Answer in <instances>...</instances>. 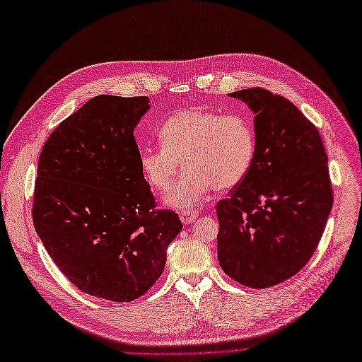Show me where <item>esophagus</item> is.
Returning a JSON list of instances; mask_svg holds the SVG:
<instances>
[{"label":"esophagus","instance_id":"obj_1","mask_svg":"<svg viewBox=\"0 0 362 362\" xmlns=\"http://www.w3.org/2000/svg\"><path fill=\"white\" fill-rule=\"evenodd\" d=\"M198 218V212L197 211H183L180 214V221L183 224H191Z\"/></svg>","mask_w":362,"mask_h":362}]
</instances>
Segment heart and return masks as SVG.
Segmentation results:
<instances>
[{
    "label": "heart",
    "instance_id": "1",
    "mask_svg": "<svg viewBox=\"0 0 362 362\" xmlns=\"http://www.w3.org/2000/svg\"><path fill=\"white\" fill-rule=\"evenodd\" d=\"M162 146L141 151L139 165L148 183L164 191L182 168L188 170L168 191L165 200L176 207L195 206L215 188L238 186L252 168L257 153V134L242 114L183 108L160 124Z\"/></svg>",
    "mask_w": 362,
    "mask_h": 362
}]
</instances>
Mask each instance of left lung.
Returning a JSON list of instances; mask_svg holds the SVG:
<instances>
[{"label": "left lung", "instance_id": "1", "mask_svg": "<svg viewBox=\"0 0 362 362\" xmlns=\"http://www.w3.org/2000/svg\"><path fill=\"white\" fill-rule=\"evenodd\" d=\"M255 112L252 168L216 203L218 260L235 281L266 288L286 281L316 251L334 194L322 138L288 99L252 87L230 93Z\"/></svg>", "mask_w": 362, "mask_h": 362}]
</instances>
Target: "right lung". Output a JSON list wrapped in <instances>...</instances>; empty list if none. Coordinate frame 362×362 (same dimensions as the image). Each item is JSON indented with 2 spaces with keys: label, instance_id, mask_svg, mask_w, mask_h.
I'll return each instance as SVG.
<instances>
[{
  "label": "right lung",
  "instance_id": "add662e5",
  "mask_svg": "<svg viewBox=\"0 0 362 362\" xmlns=\"http://www.w3.org/2000/svg\"><path fill=\"white\" fill-rule=\"evenodd\" d=\"M146 96L100 95L55 127L42 148L33 223L64 276L84 293L131 302L164 272L182 223L158 209L134 127Z\"/></svg>",
  "mask_w": 362,
  "mask_h": 362
}]
</instances>
